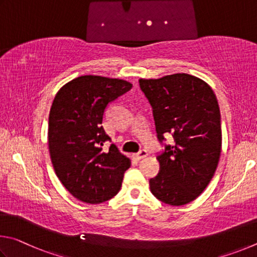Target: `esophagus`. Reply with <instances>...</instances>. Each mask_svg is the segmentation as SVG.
Instances as JSON below:
<instances>
[{
  "instance_id": "obj_1",
  "label": "esophagus",
  "mask_w": 257,
  "mask_h": 257,
  "mask_svg": "<svg viewBox=\"0 0 257 257\" xmlns=\"http://www.w3.org/2000/svg\"><path fill=\"white\" fill-rule=\"evenodd\" d=\"M134 157H136V159H138V160L145 159V158H147V157H148V151L141 150L140 152H138V154L134 155Z\"/></svg>"
}]
</instances>
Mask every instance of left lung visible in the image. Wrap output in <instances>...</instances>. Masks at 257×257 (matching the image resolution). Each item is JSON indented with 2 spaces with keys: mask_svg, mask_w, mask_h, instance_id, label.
Segmentation results:
<instances>
[{
  "mask_svg": "<svg viewBox=\"0 0 257 257\" xmlns=\"http://www.w3.org/2000/svg\"><path fill=\"white\" fill-rule=\"evenodd\" d=\"M140 88L154 108L158 139L172 133L174 146L157 157L160 168L149 181L151 193L166 204L194 201L217 170L221 155V119L212 88L186 73L140 79Z\"/></svg>",
  "mask_w": 257,
  "mask_h": 257,
  "instance_id": "1",
  "label": "left lung"
}]
</instances>
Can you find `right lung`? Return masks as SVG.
I'll list each match as a JSON object with an SVG mask.
<instances>
[{
	"mask_svg": "<svg viewBox=\"0 0 257 257\" xmlns=\"http://www.w3.org/2000/svg\"><path fill=\"white\" fill-rule=\"evenodd\" d=\"M132 88L121 79L78 76L54 98L48 119V149L56 176L71 195L98 204L119 192L131 160L115 145L103 152L110 137L101 126L108 102Z\"/></svg>",
	"mask_w": 257,
	"mask_h": 257,
	"instance_id": "obj_1",
	"label": "right lung"
}]
</instances>
